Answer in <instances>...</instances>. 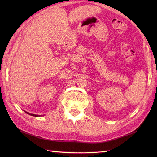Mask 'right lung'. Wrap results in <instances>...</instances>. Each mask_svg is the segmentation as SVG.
Wrapping results in <instances>:
<instances>
[{
  "mask_svg": "<svg viewBox=\"0 0 157 157\" xmlns=\"http://www.w3.org/2000/svg\"><path fill=\"white\" fill-rule=\"evenodd\" d=\"M26 113H28V115H32V116H34V117H40V115H35V114H31V113H28V112H26V111H25Z\"/></svg>",
  "mask_w": 157,
  "mask_h": 157,
  "instance_id": "obj_1",
  "label": "right lung"
}]
</instances>
